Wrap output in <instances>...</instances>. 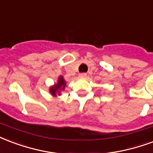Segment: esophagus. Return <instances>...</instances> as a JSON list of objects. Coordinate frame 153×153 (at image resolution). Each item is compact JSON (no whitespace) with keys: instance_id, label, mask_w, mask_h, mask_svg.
Listing matches in <instances>:
<instances>
[{"instance_id":"1","label":"esophagus","mask_w":153,"mask_h":153,"mask_svg":"<svg viewBox=\"0 0 153 153\" xmlns=\"http://www.w3.org/2000/svg\"><path fill=\"white\" fill-rule=\"evenodd\" d=\"M79 78H81V79H84V78H86V77H87V74H86V73L79 74Z\"/></svg>"}]
</instances>
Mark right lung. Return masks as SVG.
<instances>
[{"mask_svg": "<svg viewBox=\"0 0 153 153\" xmlns=\"http://www.w3.org/2000/svg\"><path fill=\"white\" fill-rule=\"evenodd\" d=\"M65 87H66V82H65L64 77L61 75V76L58 77L57 82H55L54 85L51 86L49 88V93L54 97L61 96L62 91L65 90Z\"/></svg>", "mask_w": 153, "mask_h": 153, "instance_id": "add662e5", "label": "right lung"}]
</instances>
